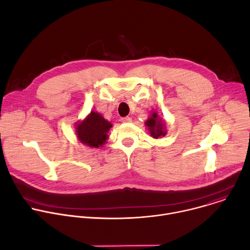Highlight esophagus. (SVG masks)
Wrapping results in <instances>:
<instances>
[{
  "instance_id": "esophagus-1",
  "label": "esophagus",
  "mask_w": 250,
  "mask_h": 250,
  "mask_svg": "<svg viewBox=\"0 0 250 250\" xmlns=\"http://www.w3.org/2000/svg\"><path fill=\"white\" fill-rule=\"evenodd\" d=\"M122 122L123 123H131V118H129V117H125V118H123L122 119Z\"/></svg>"
}]
</instances>
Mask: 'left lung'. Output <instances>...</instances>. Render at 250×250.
I'll list each match as a JSON object with an SVG mask.
<instances>
[{"label": "left lung", "instance_id": "1", "mask_svg": "<svg viewBox=\"0 0 250 250\" xmlns=\"http://www.w3.org/2000/svg\"><path fill=\"white\" fill-rule=\"evenodd\" d=\"M146 125L148 127L150 136L153 138H161L166 135L165 123L159 118L156 112H152L150 117L146 122Z\"/></svg>", "mask_w": 250, "mask_h": 250}]
</instances>
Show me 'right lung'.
I'll list each match as a JSON object with an SVG mask.
<instances>
[{"instance_id": "add662e5", "label": "right lung", "mask_w": 250, "mask_h": 250, "mask_svg": "<svg viewBox=\"0 0 250 250\" xmlns=\"http://www.w3.org/2000/svg\"><path fill=\"white\" fill-rule=\"evenodd\" d=\"M112 124L104 120L102 115L92 111L86 119L76 124L78 139L90 147L103 146L108 139V131Z\"/></svg>"}]
</instances>
